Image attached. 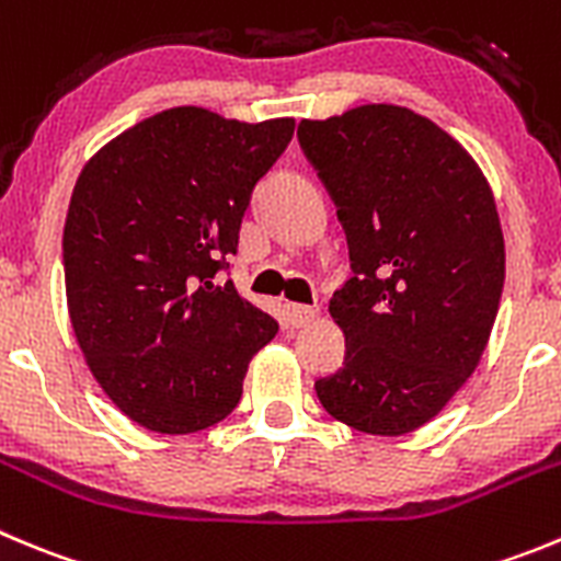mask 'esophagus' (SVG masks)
<instances>
[{
	"label": "esophagus",
	"instance_id": "esophagus-1",
	"mask_svg": "<svg viewBox=\"0 0 561 561\" xmlns=\"http://www.w3.org/2000/svg\"><path fill=\"white\" fill-rule=\"evenodd\" d=\"M285 318H287V327L305 329V327H310L312 321H316L318 310H316V307H305V305H287Z\"/></svg>",
	"mask_w": 561,
	"mask_h": 561
}]
</instances>
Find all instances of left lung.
I'll return each mask as SVG.
<instances>
[{"label":"left lung","instance_id":"1","mask_svg":"<svg viewBox=\"0 0 561 561\" xmlns=\"http://www.w3.org/2000/svg\"><path fill=\"white\" fill-rule=\"evenodd\" d=\"M348 238L354 276L329 301L345 365L316 381L334 421L399 437L432 421L486 348L504 290L490 182L446 129L399 104L298 124Z\"/></svg>","mask_w":561,"mask_h":561}]
</instances>
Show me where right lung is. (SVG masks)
<instances>
[{"mask_svg":"<svg viewBox=\"0 0 561 561\" xmlns=\"http://www.w3.org/2000/svg\"><path fill=\"white\" fill-rule=\"evenodd\" d=\"M293 129L182 104L115 135L77 176L62 227L68 318L93 379L149 432L221 423L279 332L216 271Z\"/></svg>","mask_w":561,"mask_h":561,"instance_id":"1","label":"right lung"}]
</instances>
